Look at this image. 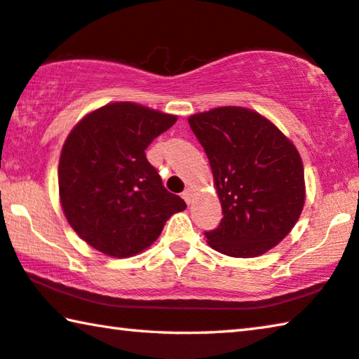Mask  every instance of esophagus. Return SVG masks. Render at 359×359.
Instances as JSON below:
<instances>
[{
    "label": "esophagus",
    "mask_w": 359,
    "mask_h": 359,
    "mask_svg": "<svg viewBox=\"0 0 359 359\" xmlns=\"http://www.w3.org/2000/svg\"><path fill=\"white\" fill-rule=\"evenodd\" d=\"M182 198H184L187 204H190L191 203V190L190 189L184 190V193H182Z\"/></svg>",
    "instance_id": "1"
}]
</instances>
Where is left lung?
Listing matches in <instances>:
<instances>
[{"instance_id": "obj_1", "label": "left lung", "mask_w": 359, "mask_h": 359, "mask_svg": "<svg viewBox=\"0 0 359 359\" xmlns=\"http://www.w3.org/2000/svg\"><path fill=\"white\" fill-rule=\"evenodd\" d=\"M206 151L222 204L209 246L230 257H257L292 230L305 201L302 159L292 142L259 113L220 107L189 118Z\"/></svg>"}]
</instances>
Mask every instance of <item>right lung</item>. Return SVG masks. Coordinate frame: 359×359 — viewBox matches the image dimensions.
I'll list each match as a JSON object with an SVG mask.
<instances>
[{"label":"right lung","mask_w":359,"mask_h":359,"mask_svg":"<svg viewBox=\"0 0 359 359\" xmlns=\"http://www.w3.org/2000/svg\"><path fill=\"white\" fill-rule=\"evenodd\" d=\"M177 116L130 102L99 108L64 144L59 193L65 217L81 240L111 257H130L161 235L187 208L164 189L145 150Z\"/></svg>","instance_id":"add662e5"}]
</instances>
